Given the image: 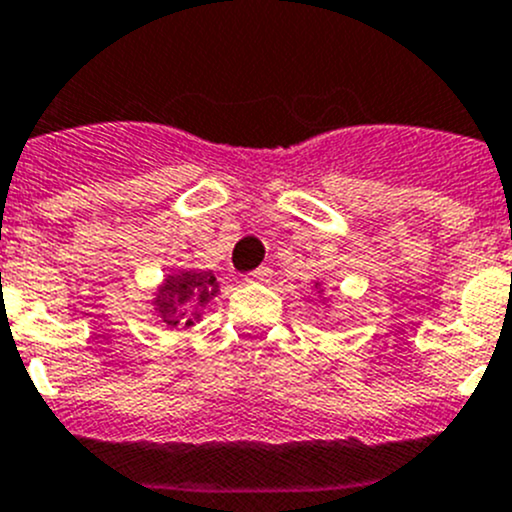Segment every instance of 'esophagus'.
I'll use <instances>...</instances> for the list:
<instances>
[{
	"mask_svg": "<svg viewBox=\"0 0 512 512\" xmlns=\"http://www.w3.org/2000/svg\"><path fill=\"white\" fill-rule=\"evenodd\" d=\"M268 278H271V268L261 266V268H256V271H251L249 276H246V281H249V283H268Z\"/></svg>",
	"mask_w": 512,
	"mask_h": 512,
	"instance_id": "34e87169",
	"label": "esophagus"
}]
</instances>
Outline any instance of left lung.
Masks as SVG:
<instances>
[{"label":"left lung","instance_id":"1","mask_svg":"<svg viewBox=\"0 0 512 512\" xmlns=\"http://www.w3.org/2000/svg\"><path fill=\"white\" fill-rule=\"evenodd\" d=\"M311 288L318 293V296H321V301H328V298H326V288H323V281H313ZM326 308H328V303H326Z\"/></svg>","mask_w":512,"mask_h":512}]
</instances>
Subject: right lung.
Listing matches in <instances>:
<instances>
[{"mask_svg":"<svg viewBox=\"0 0 512 512\" xmlns=\"http://www.w3.org/2000/svg\"><path fill=\"white\" fill-rule=\"evenodd\" d=\"M219 296V281L211 271L184 268V271L166 273L164 281L156 286L149 298L151 316L159 318L166 328L186 331L201 321V313Z\"/></svg>","mask_w":512,"mask_h":512,"instance_id":"obj_1","label":"right lung"}]
</instances>
